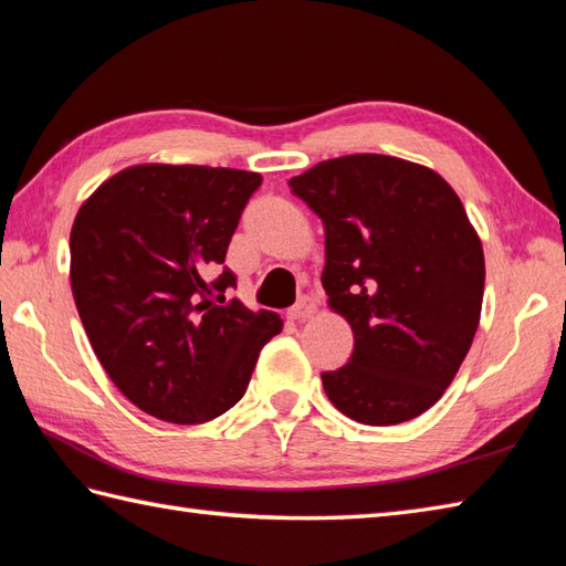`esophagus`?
Segmentation results:
<instances>
[{
    "instance_id": "esophagus-1",
    "label": "esophagus",
    "mask_w": 566,
    "mask_h": 566,
    "mask_svg": "<svg viewBox=\"0 0 566 566\" xmlns=\"http://www.w3.org/2000/svg\"><path fill=\"white\" fill-rule=\"evenodd\" d=\"M316 308H318V306H316L314 298H311V296H302L290 311H286V316H290L292 321H306V318H311V316L316 314Z\"/></svg>"
}]
</instances>
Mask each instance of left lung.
Returning a JSON list of instances; mask_svg holds the SVG:
<instances>
[{"label": "left lung", "mask_w": 566, "mask_h": 566, "mask_svg": "<svg viewBox=\"0 0 566 566\" xmlns=\"http://www.w3.org/2000/svg\"><path fill=\"white\" fill-rule=\"evenodd\" d=\"M290 187L326 231L321 282L350 323V363L323 371L331 403L365 426H396L436 403L472 347L484 250L460 197L430 167L357 153Z\"/></svg>", "instance_id": "obj_1"}]
</instances>
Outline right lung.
Wrapping results in <instances>:
<instances>
[{"mask_svg":"<svg viewBox=\"0 0 566 566\" xmlns=\"http://www.w3.org/2000/svg\"><path fill=\"white\" fill-rule=\"evenodd\" d=\"M260 185L231 167L134 165L75 216L70 286L82 326L118 391L148 416L195 426L226 413L282 331L272 311L226 304L235 286L226 250Z\"/></svg>","mask_w":566,"mask_h":566,"instance_id":"obj_1","label":"right lung"}]
</instances>
